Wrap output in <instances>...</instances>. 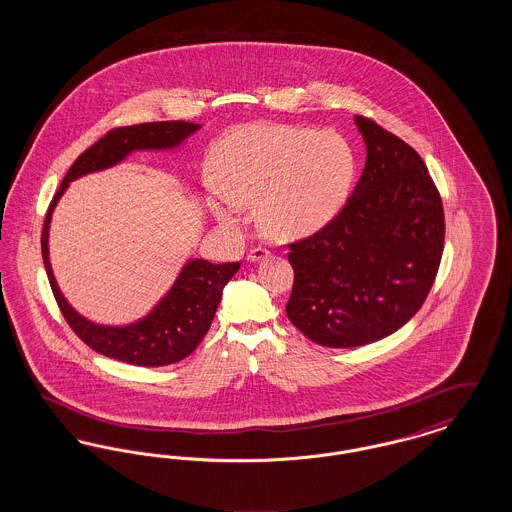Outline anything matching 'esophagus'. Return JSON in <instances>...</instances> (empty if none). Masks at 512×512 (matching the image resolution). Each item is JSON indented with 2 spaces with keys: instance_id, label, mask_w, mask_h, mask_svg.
Listing matches in <instances>:
<instances>
[{
  "instance_id": "esophagus-1",
  "label": "esophagus",
  "mask_w": 512,
  "mask_h": 512,
  "mask_svg": "<svg viewBox=\"0 0 512 512\" xmlns=\"http://www.w3.org/2000/svg\"><path fill=\"white\" fill-rule=\"evenodd\" d=\"M268 255H270V251L265 249V247H253V249L247 253V261H249V263H259V261L267 259Z\"/></svg>"
}]
</instances>
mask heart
I'll list each match as a JSON object with an SVG mask.
<instances>
[{
    "mask_svg": "<svg viewBox=\"0 0 512 512\" xmlns=\"http://www.w3.org/2000/svg\"><path fill=\"white\" fill-rule=\"evenodd\" d=\"M219 182L207 203L222 226L234 228L244 203L255 201L259 228L274 240L307 238L345 207L357 153L336 130L251 122L232 130L217 149Z\"/></svg>",
    "mask_w": 512,
    "mask_h": 512,
    "instance_id": "heart-1",
    "label": "heart"
}]
</instances>
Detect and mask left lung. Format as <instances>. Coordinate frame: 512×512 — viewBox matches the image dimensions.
Segmentation results:
<instances>
[{"instance_id":"obj_1","label":"left lung","mask_w":512,"mask_h":512,"mask_svg":"<svg viewBox=\"0 0 512 512\" xmlns=\"http://www.w3.org/2000/svg\"><path fill=\"white\" fill-rule=\"evenodd\" d=\"M366 163L340 215L290 245L288 318L324 347H361L407 324L438 274L445 220L413 147L355 117Z\"/></svg>"}]
</instances>
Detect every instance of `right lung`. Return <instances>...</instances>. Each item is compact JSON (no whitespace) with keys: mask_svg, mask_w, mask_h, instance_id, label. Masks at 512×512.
<instances>
[{"mask_svg":"<svg viewBox=\"0 0 512 512\" xmlns=\"http://www.w3.org/2000/svg\"><path fill=\"white\" fill-rule=\"evenodd\" d=\"M199 128L201 124L194 122L167 121L111 130L74 161L49 205L42 232V257L51 290L76 336L109 359L136 366H165L186 359L209 332L219 309L222 290L238 272L240 263L213 265L205 259H190L180 268L171 288L144 317L128 324H99L80 315L55 280L49 263V224L53 211L74 180L121 165L134 151L176 149Z\"/></svg>","mask_w":512,"mask_h":512,"instance_id":"1","label":"right lung"}]
</instances>
